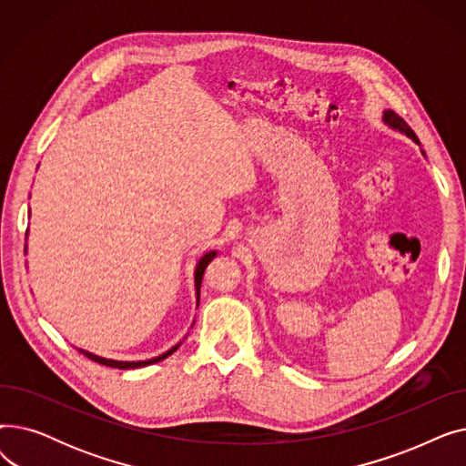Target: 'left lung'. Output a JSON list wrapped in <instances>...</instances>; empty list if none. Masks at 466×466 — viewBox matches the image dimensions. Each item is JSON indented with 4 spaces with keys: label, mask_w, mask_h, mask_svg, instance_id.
I'll list each match as a JSON object with an SVG mask.
<instances>
[{
    "label": "left lung",
    "mask_w": 466,
    "mask_h": 466,
    "mask_svg": "<svg viewBox=\"0 0 466 466\" xmlns=\"http://www.w3.org/2000/svg\"><path fill=\"white\" fill-rule=\"evenodd\" d=\"M383 122H385V125L387 127H390V128H393V130H399V132H402V134H406L410 139H413L415 143H418L420 145V139H418V136H415L413 134V130L406 125V122H404V118L402 116H399L395 111H385L383 113ZM423 153V151H421ZM425 155V153H423Z\"/></svg>",
    "instance_id": "left-lung-1"
}]
</instances>
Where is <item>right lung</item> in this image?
Wrapping results in <instances>:
<instances>
[{"label":"right lung","mask_w":466,"mask_h":466,"mask_svg":"<svg viewBox=\"0 0 466 466\" xmlns=\"http://www.w3.org/2000/svg\"><path fill=\"white\" fill-rule=\"evenodd\" d=\"M215 255H217V251H209V253H206L200 260H198V264H196V270H194V283H196V302H200V287H202V279H204V272H206V268H208V264L215 258ZM181 344H177V346H174L171 350H167L166 353H162V355H158V357H155V359H149V360H113V359H104V357H97V355H94V353H88V351H85V350H79L85 357H88V359H92L94 362H100V364H104V366H111V369H120V370H128V369H141V366H147V364H155V362H158V360H162V359H166V357H169L171 353L174 351H177V348H179Z\"/></svg>","instance_id":"right-lung-1"}]
</instances>
